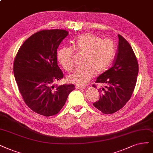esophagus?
Masks as SVG:
<instances>
[{
	"instance_id": "obj_1",
	"label": "esophagus",
	"mask_w": 153,
	"mask_h": 153,
	"mask_svg": "<svg viewBox=\"0 0 153 153\" xmlns=\"http://www.w3.org/2000/svg\"><path fill=\"white\" fill-rule=\"evenodd\" d=\"M86 88L85 86H76V88L80 89V90H82V89H85Z\"/></svg>"
}]
</instances>
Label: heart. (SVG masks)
<instances>
[{
  "mask_svg": "<svg viewBox=\"0 0 153 153\" xmlns=\"http://www.w3.org/2000/svg\"><path fill=\"white\" fill-rule=\"evenodd\" d=\"M73 48L84 54L82 65L78 66L68 80L77 85H85L96 72L99 74L106 71L111 64L116 52V45L110 39L88 33L79 35L73 40ZM74 50L70 47H61L57 52V60L63 68L70 71L74 67Z\"/></svg>",
  "mask_w": 153,
  "mask_h": 153,
  "instance_id": "obj_1",
  "label": "heart"
}]
</instances>
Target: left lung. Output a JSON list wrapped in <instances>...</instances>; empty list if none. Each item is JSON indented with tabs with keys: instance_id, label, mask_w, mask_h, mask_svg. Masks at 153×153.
<instances>
[{
	"instance_id": "1",
	"label": "left lung",
	"mask_w": 153,
	"mask_h": 153,
	"mask_svg": "<svg viewBox=\"0 0 153 153\" xmlns=\"http://www.w3.org/2000/svg\"><path fill=\"white\" fill-rule=\"evenodd\" d=\"M118 47L113 65L97 77L96 83H106V89L99 88V101L94 106L104 114H113L126 104L134 91L139 72L137 59L131 45L118 35ZM94 87L96 85L94 84Z\"/></svg>"
}]
</instances>
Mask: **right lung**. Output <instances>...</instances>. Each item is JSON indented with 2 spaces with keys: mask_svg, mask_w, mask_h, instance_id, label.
Instances as JSON below:
<instances>
[{
  "mask_svg": "<svg viewBox=\"0 0 153 153\" xmlns=\"http://www.w3.org/2000/svg\"><path fill=\"white\" fill-rule=\"evenodd\" d=\"M68 35L65 30L39 31L24 42L14 60V75L23 101L45 117L58 113L75 89L73 84H54L64 76L57 65V49Z\"/></svg>",
  "mask_w": 153,
  "mask_h": 153,
  "instance_id": "obj_1",
  "label": "right lung"
}]
</instances>
